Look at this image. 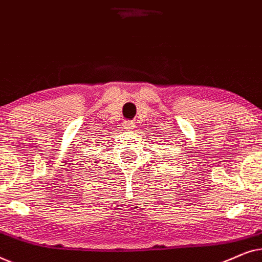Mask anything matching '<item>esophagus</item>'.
<instances>
[{"label": "esophagus", "mask_w": 262, "mask_h": 262, "mask_svg": "<svg viewBox=\"0 0 262 262\" xmlns=\"http://www.w3.org/2000/svg\"><path fill=\"white\" fill-rule=\"evenodd\" d=\"M123 126H124V128H134V127H136V125H135V123L134 121H131V120H125V123H123Z\"/></svg>", "instance_id": "1"}]
</instances>
